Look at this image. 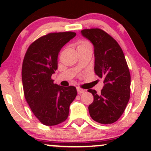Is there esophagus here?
I'll return each mask as SVG.
<instances>
[{
    "instance_id": "1",
    "label": "esophagus",
    "mask_w": 151,
    "mask_h": 151,
    "mask_svg": "<svg viewBox=\"0 0 151 151\" xmlns=\"http://www.w3.org/2000/svg\"><path fill=\"white\" fill-rule=\"evenodd\" d=\"M77 93H79V94H81V93H84L85 92V91H84V89H81V88H79V87H77Z\"/></svg>"
}]
</instances>
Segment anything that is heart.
I'll list each match as a JSON object with an SVG mask.
<instances>
[{"instance_id": "b5f03b06", "label": "heart", "mask_w": 151, "mask_h": 151, "mask_svg": "<svg viewBox=\"0 0 151 151\" xmlns=\"http://www.w3.org/2000/svg\"><path fill=\"white\" fill-rule=\"evenodd\" d=\"M86 44H89V43H88L87 42H86V41H82L79 45H86Z\"/></svg>"}]
</instances>
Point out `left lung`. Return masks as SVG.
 Masks as SVG:
<instances>
[{
	"instance_id": "obj_1",
	"label": "left lung",
	"mask_w": 151,
	"mask_h": 151,
	"mask_svg": "<svg viewBox=\"0 0 151 151\" xmlns=\"http://www.w3.org/2000/svg\"><path fill=\"white\" fill-rule=\"evenodd\" d=\"M81 33L93 44L94 72L104 83L99 94L88 90L93 96L88 108L90 116L99 124H113L124 113L130 99L131 74L125 56L116 41L101 29H84Z\"/></svg>"
}]
</instances>
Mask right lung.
Masks as SVG:
<instances>
[{
    "label": "right lung",
    "instance_id": "add662e5",
    "mask_svg": "<svg viewBox=\"0 0 151 151\" xmlns=\"http://www.w3.org/2000/svg\"><path fill=\"white\" fill-rule=\"evenodd\" d=\"M76 36L73 32L49 33L29 46L22 67V81L26 101L36 118L45 126L65 121L70 106L77 94L75 86L54 84L52 75L58 69L62 47Z\"/></svg>",
    "mask_w": 151,
    "mask_h": 151
}]
</instances>
